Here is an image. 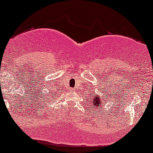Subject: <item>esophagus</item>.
I'll return each instance as SVG.
<instances>
[{
    "mask_svg": "<svg viewBox=\"0 0 153 153\" xmlns=\"http://www.w3.org/2000/svg\"><path fill=\"white\" fill-rule=\"evenodd\" d=\"M72 91H73V90H72Z\"/></svg>",
    "mask_w": 153,
    "mask_h": 153,
    "instance_id": "esophagus-1",
    "label": "esophagus"
}]
</instances>
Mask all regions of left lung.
<instances>
[{"label":"left lung","instance_id":"1","mask_svg":"<svg viewBox=\"0 0 153 153\" xmlns=\"http://www.w3.org/2000/svg\"><path fill=\"white\" fill-rule=\"evenodd\" d=\"M99 96H97V97H93V100H92V103H93L94 106L95 107H97V106H100V98H98Z\"/></svg>","mask_w":153,"mask_h":153}]
</instances>
